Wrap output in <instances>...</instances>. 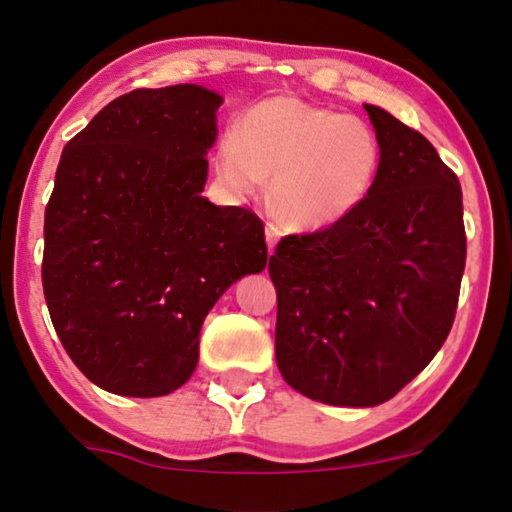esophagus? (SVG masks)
I'll return each mask as SVG.
<instances>
[{
    "mask_svg": "<svg viewBox=\"0 0 512 512\" xmlns=\"http://www.w3.org/2000/svg\"><path fill=\"white\" fill-rule=\"evenodd\" d=\"M280 228H277V225H273V223H266V246H268V250H275V246H277V241H280Z\"/></svg>",
    "mask_w": 512,
    "mask_h": 512,
    "instance_id": "1",
    "label": "esophagus"
}]
</instances>
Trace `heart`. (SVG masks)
<instances>
[{
	"instance_id": "heart-1",
	"label": "heart",
	"mask_w": 512,
	"mask_h": 512,
	"mask_svg": "<svg viewBox=\"0 0 512 512\" xmlns=\"http://www.w3.org/2000/svg\"><path fill=\"white\" fill-rule=\"evenodd\" d=\"M379 135L366 119L296 97L255 103L221 137L214 169L239 198L264 192L291 225L327 228L357 212L377 183Z\"/></svg>"
}]
</instances>
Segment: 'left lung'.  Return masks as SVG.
I'll use <instances>...</instances> for the list:
<instances>
[{"label": "left lung", "instance_id": "left-lung-1", "mask_svg": "<svg viewBox=\"0 0 512 512\" xmlns=\"http://www.w3.org/2000/svg\"><path fill=\"white\" fill-rule=\"evenodd\" d=\"M381 169L348 219L282 239L275 359L309 400L377 406L427 368L452 329L465 271L463 192L427 137L366 103Z\"/></svg>", "mask_w": 512, "mask_h": 512}]
</instances>
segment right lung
I'll use <instances>...</instances> for the list:
<instances>
[{
  "label": "right lung",
  "instance_id": "1",
  "mask_svg": "<svg viewBox=\"0 0 512 512\" xmlns=\"http://www.w3.org/2000/svg\"><path fill=\"white\" fill-rule=\"evenodd\" d=\"M221 94L133 90L67 142L45 210L42 289L69 359L115 395H169L239 277L264 271V223L201 192Z\"/></svg>",
  "mask_w": 512,
  "mask_h": 512
}]
</instances>
